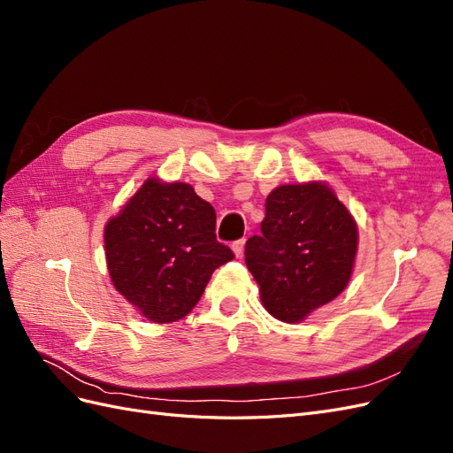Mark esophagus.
Masks as SVG:
<instances>
[{"instance_id":"1","label":"esophagus","mask_w":453,"mask_h":453,"mask_svg":"<svg viewBox=\"0 0 453 453\" xmlns=\"http://www.w3.org/2000/svg\"><path fill=\"white\" fill-rule=\"evenodd\" d=\"M243 248H245V240H238L232 243V251H234V255L240 258L243 255Z\"/></svg>"}]
</instances>
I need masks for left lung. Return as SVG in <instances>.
I'll use <instances>...</instances> for the list:
<instances>
[{
	"instance_id": "left-lung-1",
	"label": "left lung",
	"mask_w": 453,
	"mask_h": 453,
	"mask_svg": "<svg viewBox=\"0 0 453 453\" xmlns=\"http://www.w3.org/2000/svg\"><path fill=\"white\" fill-rule=\"evenodd\" d=\"M260 232L245 243V265L276 319L304 321L348 287L359 230L325 181L273 188Z\"/></svg>"
}]
</instances>
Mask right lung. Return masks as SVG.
Listing matches in <instances>:
<instances>
[{"instance_id":"right-lung-1","label":"right lung","mask_w":453,"mask_h":453,"mask_svg":"<svg viewBox=\"0 0 453 453\" xmlns=\"http://www.w3.org/2000/svg\"><path fill=\"white\" fill-rule=\"evenodd\" d=\"M215 210L183 181L147 177L104 228L109 278L142 318L190 313L215 268L234 258L215 238Z\"/></svg>"}]
</instances>
